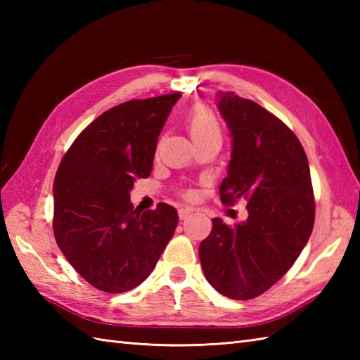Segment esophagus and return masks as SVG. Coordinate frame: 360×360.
Here are the masks:
<instances>
[{
	"label": "esophagus",
	"instance_id": "34e87169",
	"mask_svg": "<svg viewBox=\"0 0 360 360\" xmlns=\"http://www.w3.org/2000/svg\"><path fill=\"white\" fill-rule=\"evenodd\" d=\"M193 210L192 209H188V207H182V209H179V212H178V215H179V219H186V218H188L190 217V213H192Z\"/></svg>",
	"mask_w": 360,
	"mask_h": 360
}]
</instances>
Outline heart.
<instances>
[{"label":"heart","mask_w":360,"mask_h":360,"mask_svg":"<svg viewBox=\"0 0 360 360\" xmlns=\"http://www.w3.org/2000/svg\"><path fill=\"white\" fill-rule=\"evenodd\" d=\"M187 128L193 142L209 139V137H221V124L218 117L204 105H198L188 112Z\"/></svg>","instance_id":"b5f03b06"}]
</instances>
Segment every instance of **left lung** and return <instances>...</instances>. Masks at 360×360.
<instances>
[{"instance_id":"8db88e82","label":"left lung","mask_w":360,"mask_h":360,"mask_svg":"<svg viewBox=\"0 0 360 360\" xmlns=\"http://www.w3.org/2000/svg\"><path fill=\"white\" fill-rule=\"evenodd\" d=\"M217 98L232 136L221 201H248V219L231 227L213 218L200 259L219 294L249 300L275 285L307 246L314 195L307 153L280 119L231 91H219Z\"/></svg>"}]
</instances>
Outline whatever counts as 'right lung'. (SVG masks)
I'll use <instances>...</instances> for the list:
<instances>
[{
  "mask_svg": "<svg viewBox=\"0 0 360 360\" xmlns=\"http://www.w3.org/2000/svg\"><path fill=\"white\" fill-rule=\"evenodd\" d=\"M181 93L129 101L105 111L66 151L53 179V235L89 285L110 294L139 286L178 226L165 202L139 213L129 202L148 178L158 137Z\"/></svg>",
  "mask_w": 360,
  "mask_h": 360,
  "instance_id": "obj_1",
  "label": "right lung"
}]
</instances>
